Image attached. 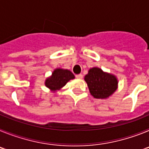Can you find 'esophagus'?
<instances>
[{"instance_id":"1","label":"esophagus","mask_w":149,"mask_h":149,"mask_svg":"<svg viewBox=\"0 0 149 149\" xmlns=\"http://www.w3.org/2000/svg\"><path fill=\"white\" fill-rule=\"evenodd\" d=\"M75 77L78 79H82L83 78V75L81 74H76Z\"/></svg>"}]
</instances>
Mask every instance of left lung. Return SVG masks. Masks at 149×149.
<instances>
[{"instance_id":"8db88e82","label":"left lung","mask_w":149,"mask_h":149,"mask_svg":"<svg viewBox=\"0 0 149 149\" xmlns=\"http://www.w3.org/2000/svg\"><path fill=\"white\" fill-rule=\"evenodd\" d=\"M84 80L91 95L95 98H106L116 90L118 81L115 76L105 73L98 68L89 69Z\"/></svg>"}]
</instances>
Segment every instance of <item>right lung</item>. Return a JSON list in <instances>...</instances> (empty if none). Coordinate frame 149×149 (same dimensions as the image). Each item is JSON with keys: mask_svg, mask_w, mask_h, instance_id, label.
Returning a JSON list of instances; mask_svg holds the SVG:
<instances>
[{"mask_svg": "<svg viewBox=\"0 0 149 149\" xmlns=\"http://www.w3.org/2000/svg\"><path fill=\"white\" fill-rule=\"evenodd\" d=\"M74 78V75L69 70L57 68L52 73V76L46 80L45 86L51 90H58Z\"/></svg>", "mask_w": 149, "mask_h": 149, "instance_id": "add662e5", "label": "right lung"}]
</instances>
